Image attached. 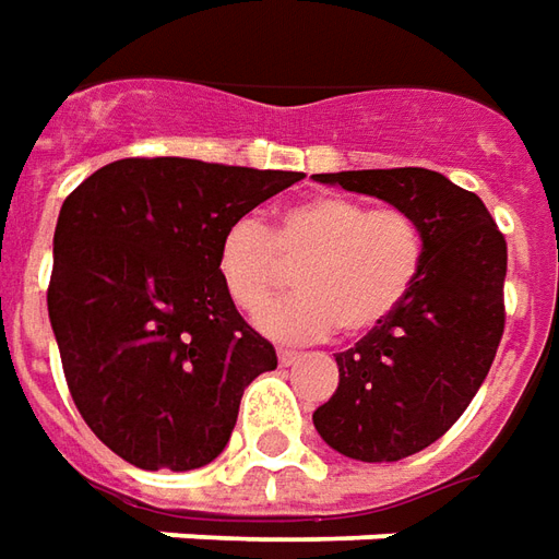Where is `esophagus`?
<instances>
[{"instance_id": "obj_1", "label": "esophagus", "mask_w": 559, "mask_h": 559, "mask_svg": "<svg viewBox=\"0 0 559 559\" xmlns=\"http://www.w3.org/2000/svg\"><path fill=\"white\" fill-rule=\"evenodd\" d=\"M296 360H299V354H296V350H278L281 366H293Z\"/></svg>"}]
</instances>
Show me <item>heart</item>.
Instances as JSON below:
<instances>
[{"label": "heart", "instance_id": "1", "mask_svg": "<svg viewBox=\"0 0 559 559\" xmlns=\"http://www.w3.org/2000/svg\"><path fill=\"white\" fill-rule=\"evenodd\" d=\"M424 266V229L400 209L314 197L290 205L275 229L251 217L229 226L217 248V275L241 311L263 308L299 272V296L269 306L257 326L278 342L350 335L381 326L405 302Z\"/></svg>", "mask_w": 559, "mask_h": 559}]
</instances>
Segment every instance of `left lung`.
<instances>
[{
    "instance_id": "1",
    "label": "left lung",
    "mask_w": 559,
    "mask_h": 559,
    "mask_svg": "<svg viewBox=\"0 0 559 559\" xmlns=\"http://www.w3.org/2000/svg\"><path fill=\"white\" fill-rule=\"evenodd\" d=\"M374 197L424 229L415 287L381 326L335 354L338 388L314 412L320 439L362 463H396L442 439L497 357L506 239L484 202L429 169L314 175Z\"/></svg>"
}]
</instances>
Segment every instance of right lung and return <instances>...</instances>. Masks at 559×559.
<instances>
[{
	"mask_svg": "<svg viewBox=\"0 0 559 559\" xmlns=\"http://www.w3.org/2000/svg\"><path fill=\"white\" fill-rule=\"evenodd\" d=\"M302 171L117 159L62 202L48 314L87 427L139 469L190 472L233 436L245 388L278 366L217 275L229 226Z\"/></svg>",
	"mask_w": 559,
	"mask_h": 559,
	"instance_id": "add662e5",
	"label": "right lung"
}]
</instances>
